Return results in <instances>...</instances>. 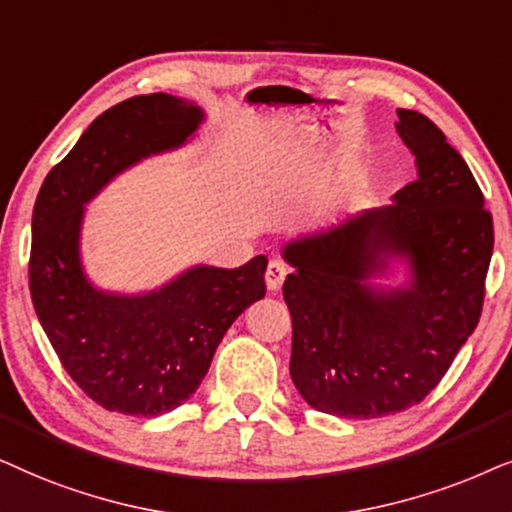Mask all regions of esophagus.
Segmentation results:
<instances>
[{"instance_id": "1", "label": "esophagus", "mask_w": 512, "mask_h": 512, "mask_svg": "<svg viewBox=\"0 0 512 512\" xmlns=\"http://www.w3.org/2000/svg\"><path fill=\"white\" fill-rule=\"evenodd\" d=\"M285 276H288V267H285L281 260H271L269 267H267V276H264V278H267V288L271 292H278L283 288Z\"/></svg>"}]
</instances>
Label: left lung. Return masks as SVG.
I'll use <instances>...</instances> for the list:
<instances>
[{
  "instance_id": "obj_1",
  "label": "left lung",
  "mask_w": 512,
  "mask_h": 512,
  "mask_svg": "<svg viewBox=\"0 0 512 512\" xmlns=\"http://www.w3.org/2000/svg\"><path fill=\"white\" fill-rule=\"evenodd\" d=\"M400 138L417 180L318 234L295 238L283 257L292 316L290 377L313 410L377 419L419 405L478 325L494 250V224L473 173L445 133L398 109ZM391 261L408 283L369 281Z\"/></svg>"
}]
</instances>
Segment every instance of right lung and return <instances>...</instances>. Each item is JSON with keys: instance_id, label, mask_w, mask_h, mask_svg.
I'll return each mask as SVG.
<instances>
[{"instance_id": "right-lung-1", "label": "right lung", "mask_w": 512, "mask_h": 512, "mask_svg": "<svg viewBox=\"0 0 512 512\" xmlns=\"http://www.w3.org/2000/svg\"><path fill=\"white\" fill-rule=\"evenodd\" d=\"M203 109L168 93L102 112L46 175L32 210L30 295L67 374L109 412L156 417L189 400L224 332L264 297L267 257L238 269L192 267L159 290H98L81 267L84 206L119 173L182 147Z\"/></svg>"}]
</instances>
